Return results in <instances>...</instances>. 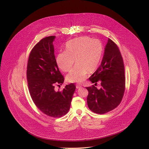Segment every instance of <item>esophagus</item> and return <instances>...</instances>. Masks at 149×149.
<instances>
[{
    "label": "esophagus",
    "mask_w": 149,
    "mask_h": 149,
    "mask_svg": "<svg viewBox=\"0 0 149 149\" xmlns=\"http://www.w3.org/2000/svg\"><path fill=\"white\" fill-rule=\"evenodd\" d=\"M81 87H82V86H81L80 84H76V88H77V89H78V88H81Z\"/></svg>",
    "instance_id": "34e87169"
}]
</instances>
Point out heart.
Masks as SVG:
<instances>
[{
    "label": "heart",
    "mask_w": 149,
    "mask_h": 149,
    "mask_svg": "<svg viewBox=\"0 0 149 149\" xmlns=\"http://www.w3.org/2000/svg\"><path fill=\"white\" fill-rule=\"evenodd\" d=\"M102 54V45L97 39L81 36L67 42L65 51L58 54L56 61L63 72H68L75 63V67L67 75L71 82H81L90 72H94L100 63Z\"/></svg>",
    "instance_id": "obj_1"
}]
</instances>
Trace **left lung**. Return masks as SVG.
Here are the masks:
<instances>
[{"mask_svg": "<svg viewBox=\"0 0 149 149\" xmlns=\"http://www.w3.org/2000/svg\"><path fill=\"white\" fill-rule=\"evenodd\" d=\"M97 84L101 83L100 89L93 85L86 87L88 91L87 104L91 111L105 114L114 109L121 102L125 91L124 65L119 48L109 38L100 66L89 78Z\"/></svg>", "mask_w": 149, "mask_h": 149, "instance_id": "1", "label": "left lung"}]
</instances>
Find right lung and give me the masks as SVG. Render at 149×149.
Returning a JSON list of instances; mask_svg holds the SVG:
<instances>
[{
    "instance_id": "obj_1",
    "label": "right lung",
    "mask_w": 149,
    "mask_h": 149,
    "mask_svg": "<svg viewBox=\"0 0 149 149\" xmlns=\"http://www.w3.org/2000/svg\"><path fill=\"white\" fill-rule=\"evenodd\" d=\"M55 39V36L45 37L33 48L26 76L29 93L36 107L45 114L58 118L68 112L76 87L72 83L62 91L55 90V84L61 85L64 81L54 55Z\"/></svg>"
}]
</instances>
